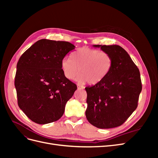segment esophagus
Instances as JSON below:
<instances>
[{
    "label": "esophagus",
    "mask_w": 158,
    "mask_h": 158,
    "mask_svg": "<svg viewBox=\"0 0 158 158\" xmlns=\"http://www.w3.org/2000/svg\"><path fill=\"white\" fill-rule=\"evenodd\" d=\"M77 88H78V89H84V85H80V84H77Z\"/></svg>",
    "instance_id": "34e87169"
}]
</instances>
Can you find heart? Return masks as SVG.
<instances>
[{"label": "heart", "instance_id": "b5f03b06", "mask_svg": "<svg viewBox=\"0 0 158 158\" xmlns=\"http://www.w3.org/2000/svg\"><path fill=\"white\" fill-rule=\"evenodd\" d=\"M113 65V59L109 52L88 47L77 49L70 54V59L61 61V69L66 78L73 80L79 71V82L90 84L101 82L110 73Z\"/></svg>", "mask_w": 158, "mask_h": 158}]
</instances>
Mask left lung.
Returning <instances> with one entry per match:
<instances>
[{"label":"left lung","mask_w":158,"mask_h":158,"mask_svg":"<svg viewBox=\"0 0 158 158\" xmlns=\"http://www.w3.org/2000/svg\"><path fill=\"white\" fill-rule=\"evenodd\" d=\"M111 55L113 65L101 82L85 88L88 107L85 116L99 128L122 125L137 108L142 91L139 69L127 52L118 45H95Z\"/></svg>","instance_id":"left-lung-1"}]
</instances>
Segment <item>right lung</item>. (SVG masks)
<instances>
[{"label": "right lung", "mask_w": 158, "mask_h": 158, "mask_svg": "<svg viewBox=\"0 0 158 158\" xmlns=\"http://www.w3.org/2000/svg\"><path fill=\"white\" fill-rule=\"evenodd\" d=\"M74 45L43 39L20 57L14 85L18 105L30 120L44 125L63 116L77 85L64 77L61 61Z\"/></svg>", "instance_id": "obj_1"}]
</instances>
